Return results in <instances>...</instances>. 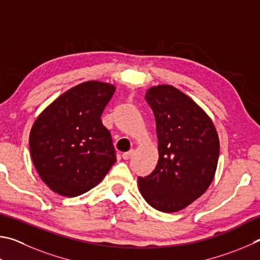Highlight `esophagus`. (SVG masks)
I'll list each match as a JSON object with an SVG mask.
<instances>
[{
    "mask_svg": "<svg viewBox=\"0 0 260 260\" xmlns=\"http://www.w3.org/2000/svg\"><path fill=\"white\" fill-rule=\"evenodd\" d=\"M133 154H134V151H133V149H131V151H129V152L123 153V154H122L123 160H129V158H130L131 156H133Z\"/></svg>",
    "mask_w": 260,
    "mask_h": 260,
    "instance_id": "esophagus-1",
    "label": "esophagus"
}]
</instances>
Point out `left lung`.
<instances>
[{
  "label": "left lung",
  "mask_w": 260,
  "mask_h": 260,
  "mask_svg": "<svg viewBox=\"0 0 260 260\" xmlns=\"http://www.w3.org/2000/svg\"><path fill=\"white\" fill-rule=\"evenodd\" d=\"M145 99L156 122L158 161L138 186L149 206L177 212L206 192L216 174L219 138L211 118L175 86L149 88Z\"/></svg>",
  "instance_id": "1"
}]
</instances>
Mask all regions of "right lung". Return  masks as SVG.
I'll return each instance as SVG.
<instances>
[{"label":"right lung","instance_id":"obj_1","mask_svg":"<svg viewBox=\"0 0 260 260\" xmlns=\"http://www.w3.org/2000/svg\"><path fill=\"white\" fill-rule=\"evenodd\" d=\"M115 86L88 81L67 90L31 126L29 149L45 185L74 198L97 186L116 162L112 136L102 114Z\"/></svg>","mask_w":260,"mask_h":260}]
</instances>
